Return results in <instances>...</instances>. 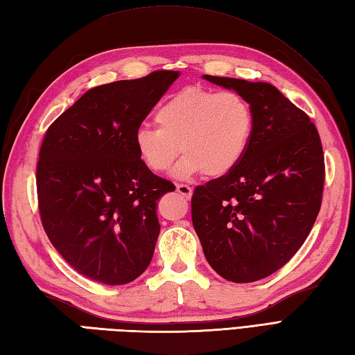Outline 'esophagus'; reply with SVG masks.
<instances>
[{"label":"esophagus","instance_id":"esophagus-1","mask_svg":"<svg viewBox=\"0 0 355 355\" xmlns=\"http://www.w3.org/2000/svg\"><path fill=\"white\" fill-rule=\"evenodd\" d=\"M177 187V192L180 193V195H183L184 198H187L189 200L191 197H192V193H193V189L191 186H187V184H177L175 186Z\"/></svg>","mask_w":355,"mask_h":355}]
</instances>
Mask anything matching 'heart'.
I'll return each mask as SVG.
<instances>
[{
	"mask_svg": "<svg viewBox=\"0 0 355 355\" xmlns=\"http://www.w3.org/2000/svg\"><path fill=\"white\" fill-rule=\"evenodd\" d=\"M155 123L157 128H139L134 135L139 158L149 171H169L182 148L184 155L172 171L173 178L189 180L200 173L220 178L245 157L254 117L235 92L189 87L158 107Z\"/></svg>",
	"mask_w": 355,
	"mask_h": 355,
	"instance_id": "heart-1",
	"label": "heart"
}]
</instances>
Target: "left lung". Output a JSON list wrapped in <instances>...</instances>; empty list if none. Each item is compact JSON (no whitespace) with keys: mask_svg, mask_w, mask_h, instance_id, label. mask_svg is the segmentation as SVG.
I'll use <instances>...</instances> for the list:
<instances>
[{"mask_svg":"<svg viewBox=\"0 0 355 355\" xmlns=\"http://www.w3.org/2000/svg\"><path fill=\"white\" fill-rule=\"evenodd\" d=\"M202 79L243 96L254 126L236 169L195 189L193 229L218 275L254 282L284 267L310 235L325 180L320 137L310 117L273 85Z\"/></svg>","mask_w":355,"mask_h":355,"instance_id":"1","label":"left lung"}]
</instances>
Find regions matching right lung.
I'll list each match as a JSON object with an SVG mask.
<instances>
[{
	"label": "right lung",
	"instance_id": "obj_1",
	"mask_svg": "<svg viewBox=\"0 0 355 355\" xmlns=\"http://www.w3.org/2000/svg\"><path fill=\"white\" fill-rule=\"evenodd\" d=\"M180 71L88 89L45 132L36 169L44 230L92 281L123 285L149 266L157 201L175 191L139 158L134 135Z\"/></svg>",
	"mask_w": 355,
	"mask_h": 355
}]
</instances>
